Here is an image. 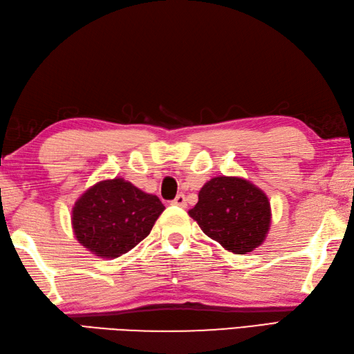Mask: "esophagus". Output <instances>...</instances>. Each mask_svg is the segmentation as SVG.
<instances>
[{
  "mask_svg": "<svg viewBox=\"0 0 354 354\" xmlns=\"http://www.w3.org/2000/svg\"><path fill=\"white\" fill-rule=\"evenodd\" d=\"M173 204L178 205V207H185V205H187V201H185V195L179 194L175 199H173Z\"/></svg>",
  "mask_w": 354,
  "mask_h": 354,
  "instance_id": "obj_1",
  "label": "esophagus"
}]
</instances>
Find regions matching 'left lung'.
Returning <instances> with one entry per match:
<instances>
[{
	"label": "left lung",
	"instance_id": "obj_1",
	"mask_svg": "<svg viewBox=\"0 0 354 354\" xmlns=\"http://www.w3.org/2000/svg\"><path fill=\"white\" fill-rule=\"evenodd\" d=\"M189 215L203 232L234 254L252 252L271 227V203L265 192L240 176H215L198 194Z\"/></svg>",
	"mask_w": 354,
	"mask_h": 354
}]
</instances>
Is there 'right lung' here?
Listing matches in <instances>:
<instances>
[{
  "label": "right lung",
  "instance_id": "1",
  "mask_svg": "<svg viewBox=\"0 0 354 354\" xmlns=\"http://www.w3.org/2000/svg\"><path fill=\"white\" fill-rule=\"evenodd\" d=\"M164 204L124 178L95 183L77 199L71 224L77 241L102 259H118L142 241Z\"/></svg>",
  "mask_w": 354,
  "mask_h": 354
}]
</instances>
